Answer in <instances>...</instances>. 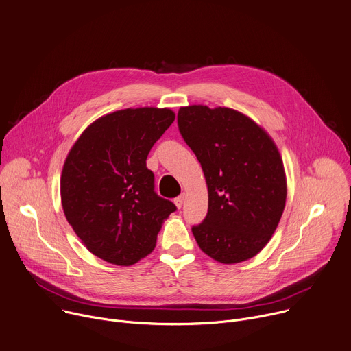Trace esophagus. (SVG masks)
Segmentation results:
<instances>
[{
    "mask_svg": "<svg viewBox=\"0 0 351 351\" xmlns=\"http://www.w3.org/2000/svg\"><path fill=\"white\" fill-rule=\"evenodd\" d=\"M183 203H184V195H180L179 197H176V199H175V204H176V207H178V208H182Z\"/></svg>",
    "mask_w": 351,
    "mask_h": 351,
    "instance_id": "34e87169",
    "label": "esophagus"
}]
</instances>
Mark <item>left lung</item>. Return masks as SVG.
Instances as JSON below:
<instances>
[{"mask_svg":"<svg viewBox=\"0 0 351 351\" xmlns=\"http://www.w3.org/2000/svg\"><path fill=\"white\" fill-rule=\"evenodd\" d=\"M178 125L208 189L207 215L192 228L197 245L224 265L256 256L274 234L287 199L273 138L246 114L221 106H183Z\"/></svg>","mask_w":351,"mask_h":351,"instance_id":"left-lung-1","label":"left lung"}]
</instances>
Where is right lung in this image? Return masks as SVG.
Listing matches in <instances>:
<instances>
[{
    "label": "right lung",
    "mask_w": 351,
    "mask_h": 351,
    "mask_svg": "<svg viewBox=\"0 0 351 351\" xmlns=\"http://www.w3.org/2000/svg\"><path fill=\"white\" fill-rule=\"evenodd\" d=\"M168 108L108 113L71 147L60 179L69 224L95 256L132 266L149 254L176 206L154 192L147 168L152 145L173 123Z\"/></svg>",
    "instance_id": "right-lung-1"
}]
</instances>
